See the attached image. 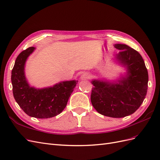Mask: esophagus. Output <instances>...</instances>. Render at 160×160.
I'll list each match as a JSON object with an SVG mask.
<instances>
[{"label":"esophagus","mask_w":160,"mask_h":160,"mask_svg":"<svg viewBox=\"0 0 160 160\" xmlns=\"http://www.w3.org/2000/svg\"><path fill=\"white\" fill-rule=\"evenodd\" d=\"M89 78V74L88 73V72H83L81 77V79L82 80H85V79H88Z\"/></svg>","instance_id":"esophagus-1"}]
</instances>
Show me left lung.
Here are the masks:
<instances>
[{"instance_id": "8db88e82", "label": "left lung", "mask_w": 160, "mask_h": 160, "mask_svg": "<svg viewBox=\"0 0 160 160\" xmlns=\"http://www.w3.org/2000/svg\"><path fill=\"white\" fill-rule=\"evenodd\" d=\"M117 59L126 66L128 75L119 83L92 81L91 101L98 113L121 118L133 114L142 105L148 91V72L139 53L130 47L115 45Z\"/></svg>"}]
</instances>
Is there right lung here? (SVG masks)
Segmentation results:
<instances>
[{
  "mask_svg": "<svg viewBox=\"0 0 160 160\" xmlns=\"http://www.w3.org/2000/svg\"><path fill=\"white\" fill-rule=\"evenodd\" d=\"M35 49L28 47L17 57L11 72L13 96L28 115L38 119L50 118L60 114L65 108L78 81H63L41 89L32 88L26 80L24 67L27 57Z\"/></svg>",
  "mask_w": 160,
  "mask_h": 160,
  "instance_id": "1",
  "label": "right lung"
}]
</instances>
